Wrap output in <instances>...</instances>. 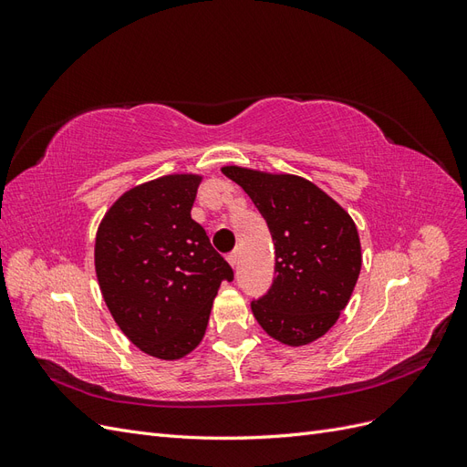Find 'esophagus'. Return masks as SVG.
Masks as SVG:
<instances>
[{
  "instance_id": "esophagus-1",
  "label": "esophagus",
  "mask_w": 467,
  "mask_h": 467,
  "mask_svg": "<svg viewBox=\"0 0 467 467\" xmlns=\"http://www.w3.org/2000/svg\"><path fill=\"white\" fill-rule=\"evenodd\" d=\"M237 261H239V253L237 251H232L230 255H228V263L235 268V265H237Z\"/></svg>"
}]
</instances>
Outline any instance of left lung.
I'll return each instance as SVG.
<instances>
[{
	"label": "left lung",
	"instance_id": "1",
	"mask_svg": "<svg viewBox=\"0 0 467 467\" xmlns=\"http://www.w3.org/2000/svg\"><path fill=\"white\" fill-rule=\"evenodd\" d=\"M257 206L275 242V278L253 316L276 341L300 347L327 333L360 275V239L347 212L314 182L223 167Z\"/></svg>",
	"mask_w": 467,
	"mask_h": 467
}]
</instances>
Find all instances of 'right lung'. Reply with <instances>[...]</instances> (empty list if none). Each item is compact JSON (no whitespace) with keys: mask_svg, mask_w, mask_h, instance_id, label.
<instances>
[{"mask_svg":"<svg viewBox=\"0 0 467 467\" xmlns=\"http://www.w3.org/2000/svg\"><path fill=\"white\" fill-rule=\"evenodd\" d=\"M201 177L167 175L110 206L95 239L107 307L148 355L175 360L202 341L212 302L234 271L191 218Z\"/></svg>","mask_w":467,"mask_h":467,"instance_id":"add662e5","label":"right lung"}]
</instances>
